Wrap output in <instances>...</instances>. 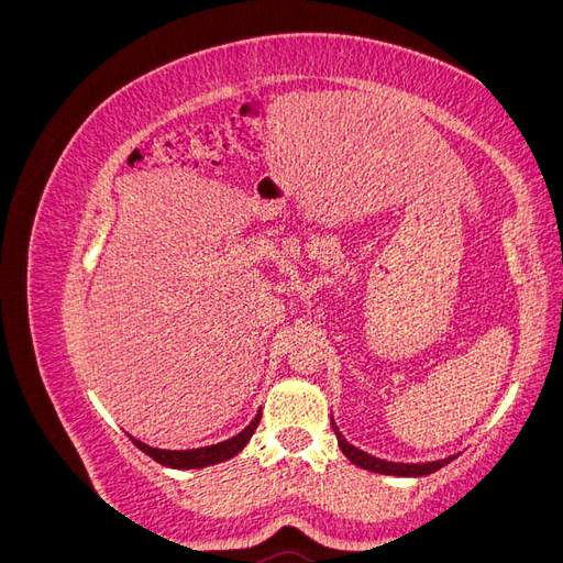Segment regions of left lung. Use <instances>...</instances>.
Here are the masks:
<instances>
[{
  "mask_svg": "<svg viewBox=\"0 0 563 563\" xmlns=\"http://www.w3.org/2000/svg\"><path fill=\"white\" fill-rule=\"evenodd\" d=\"M331 428L335 432V439H338V446L340 451H343L352 463L356 467H364L368 472H378V474H395V476H422V474H432L437 472L439 467H444L446 463H451V460L455 457H444V460H437V463H422V465H404V463H387V460H380V457H373L360 449H354L352 444H347L345 437L338 432L335 424L331 422Z\"/></svg>",
  "mask_w": 563,
  "mask_h": 563,
  "instance_id": "obj_1",
  "label": "left lung"
}]
</instances>
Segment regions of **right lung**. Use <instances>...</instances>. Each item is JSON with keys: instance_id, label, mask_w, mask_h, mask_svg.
Returning <instances> with one entry per match:
<instances>
[{"instance_id": "add662e5", "label": "right lung", "mask_w": 563, "mask_h": 563, "mask_svg": "<svg viewBox=\"0 0 563 563\" xmlns=\"http://www.w3.org/2000/svg\"><path fill=\"white\" fill-rule=\"evenodd\" d=\"M261 416L258 413L246 430H242L236 437L228 439V441H220V444H213V446H203V449H192V451H162V449H152L147 444H143V441L139 439H131L135 446H139L143 453H147L152 460H157L159 465H166V467H174V470H197V467H207V465H216V463H223V460L232 457L240 453L246 441L251 439V434L255 432V428H258L261 422Z\"/></svg>"}]
</instances>
